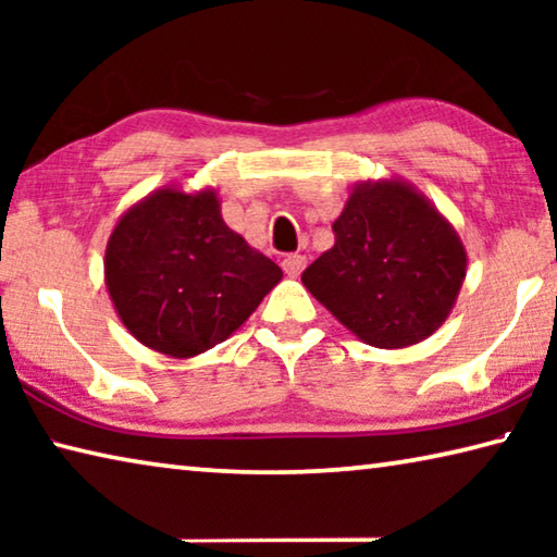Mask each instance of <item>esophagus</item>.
<instances>
[{
	"label": "esophagus",
	"mask_w": 557,
	"mask_h": 557,
	"mask_svg": "<svg viewBox=\"0 0 557 557\" xmlns=\"http://www.w3.org/2000/svg\"><path fill=\"white\" fill-rule=\"evenodd\" d=\"M305 268H307L305 256H287L285 260H282V270H285L289 277H299L301 270H305Z\"/></svg>",
	"instance_id": "esophagus-1"
}]
</instances>
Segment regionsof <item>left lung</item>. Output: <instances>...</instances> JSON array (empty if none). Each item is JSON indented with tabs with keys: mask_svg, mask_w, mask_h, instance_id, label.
<instances>
[{
	"mask_svg": "<svg viewBox=\"0 0 557 557\" xmlns=\"http://www.w3.org/2000/svg\"><path fill=\"white\" fill-rule=\"evenodd\" d=\"M334 233V248L301 272V282L354 336L405 348L447 322L467 250L425 194L398 176L356 184Z\"/></svg>",
	"mask_w": 557,
	"mask_h": 557,
	"instance_id": "1",
	"label": "left lung"
}]
</instances>
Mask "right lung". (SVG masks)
I'll return each mask as SVG.
<instances>
[{
	"mask_svg": "<svg viewBox=\"0 0 557 557\" xmlns=\"http://www.w3.org/2000/svg\"><path fill=\"white\" fill-rule=\"evenodd\" d=\"M282 270L221 215L215 188L166 184L120 215L106 248L112 307L139 344L194 358L248 322Z\"/></svg>",
	"mask_w": 557,
	"mask_h": 557,
	"instance_id": "1",
	"label": "right lung"
}]
</instances>
